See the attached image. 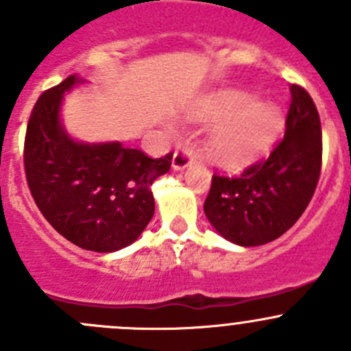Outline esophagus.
Masks as SVG:
<instances>
[{
  "label": "esophagus",
  "instance_id": "34e87169",
  "mask_svg": "<svg viewBox=\"0 0 351 351\" xmlns=\"http://www.w3.org/2000/svg\"><path fill=\"white\" fill-rule=\"evenodd\" d=\"M193 161V153L190 149H176L175 154H173L171 166L175 171H182L186 166L192 165Z\"/></svg>",
  "mask_w": 351,
  "mask_h": 351
}]
</instances>
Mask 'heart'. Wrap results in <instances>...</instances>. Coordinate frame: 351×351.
<instances>
[{"label": "heart", "mask_w": 351, "mask_h": 351, "mask_svg": "<svg viewBox=\"0 0 351 351\" xmlns=\"http://www.w3.org/2000/svg\"><path fill=\"white\" fill-rule=\"evenodd\" d=\"M198 122H221L207 141V154L224 168H244L271 153L285 127L280 107L256 97L226 90L208 98L193 113Z\"/></svg>", "instance_id": "heart-1"}]
</instances>
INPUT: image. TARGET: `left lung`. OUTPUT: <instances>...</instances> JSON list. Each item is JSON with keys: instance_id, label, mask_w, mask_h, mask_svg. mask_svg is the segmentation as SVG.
I'll list each match as a JSON object with an SVG mask.
<instances>
[{"instance_id": "obj_1", "label": "left lung", "mask_w": 351, "mask_h": 351, "mask_svg": "<svg viewBox=\"0 0 351 351\" xmlns=\"http://www.w3.org/2000/svg\"><path fill=\"white\" fill-rule=\"evenodd\" d=\"M284 141L241 176H212L204 212L238 246H261L289 231L309 205L323 159L321 120L304 88L290 86Z\"/></svg>"}]
</instances>
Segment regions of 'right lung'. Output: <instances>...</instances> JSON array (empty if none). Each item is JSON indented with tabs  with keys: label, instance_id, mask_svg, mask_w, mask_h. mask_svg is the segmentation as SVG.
Returning <instances> with one entry per match:
<instances>
[{
	"label": "right lung",
	"instance_id": "1",
	"mask_svg": "<svg viewBox=\"0 0 351 351\" xmlns=\"http://www.w3.org/2000/svg\"><path fill=\"white\" fill-rule=\"evenodd\" d=\"M84 83L77 74L44 91L25 136V173L49 224L88 251L112 253L143 234L154 215L151 185L169 171L173 154L151 159L112 143H81L61 120L64 93Z\"/></svg>",
	"mask_w": 351,
	"mask_h": 351
}]
</instances>
